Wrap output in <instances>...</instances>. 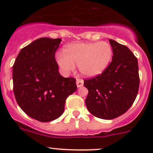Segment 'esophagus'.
Returning a JSON list of instances; mask_svg holds the SVG:
<instances>
[{"instance_id": "34e87169", "label": "esophagus", "mask_w": 153, "mask_h": 153, "mask_svg": "<svg viewBox=\"0 0 153 153\" xmlns=\"http://www.w3.org/2000/svg\"><path fill=\"white\" fill-rule=\"evenodd\" d=\"M76 84H77V86H78V88L81 87V86H83V85H84V81L81 79H77L76 80Z\"/></svg>"}]
</instances>
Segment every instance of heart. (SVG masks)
<instances>
[{
    "label": "heart",
    "instance_id": "1",
    "mask_svg": "<svg viewBox=\"0 0 153 153\" xmlns=\"http://www.w3.org/2000/svg\"><path fill=\"white\" fill-rule=\"evenodd\" d=\"M113 55L112 48L105 41L75 43L67 46L65 53H57L56 61L65 73H69L78 64L81 75L93 78L108 67Z\"/></svg>",
    "mask_w": 153,
    "mask_h": 153
}]
</instances>
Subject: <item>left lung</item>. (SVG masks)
Segmentation results:
<instances>
[{
    "instance_id": "left-lung-1",
    "label": "left lung",
    "mask_w": 153,
    "mask_h": 153,
    "mask_svg": "<svg viewBox=\"0 0 153 153\" xmlns=\"http://www.w3.org/2000/svg\"><path fill=\"white\" fill-rule=\"evenodd\" d=\"M112 62L104 72L84 80L87 88L86 105L91 114L101 119L121 116L132 105L139 88L138 60L130 49L109 39Z\"/></svg>"
}]
</instances>
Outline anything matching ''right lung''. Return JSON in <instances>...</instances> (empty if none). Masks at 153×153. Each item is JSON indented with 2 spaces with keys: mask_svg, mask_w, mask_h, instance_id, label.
I'll return each instance as SVG.
<instances>
[{
  "mask_svg": "<svg viewBox=\"0 0 153 153\" xmlns=\"http://www.w3.org/2000/svg\"><path fill=\"white\" fill-rule=\"evenodd\" d=\"M61 39L41 38L24 47L12 68L17 103L29 117L41 122L59 118L66 99L77 89L76 80L58 71L55 52Z\"/></svg>",
  "mask_w": 153,
  "mask_h": 153,
  "instance_id": "right-lung-1",
  "label": "right lung"
}]
</instances>
